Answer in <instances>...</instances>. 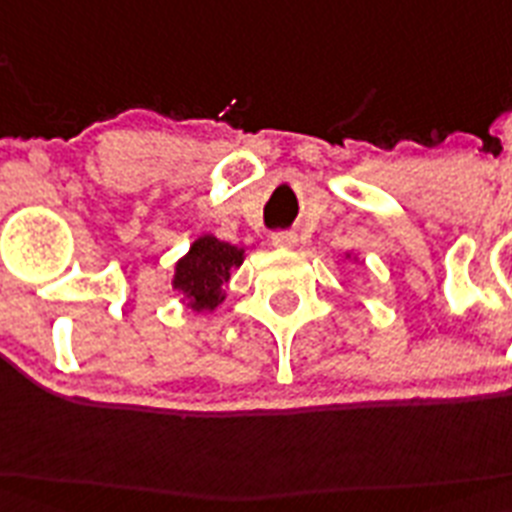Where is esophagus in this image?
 Returning <instances> with one entry per match:
<instances>
[{"instance_id":"1","label":"esophagus","mask_w":512,"mask_h":512,"mask_svg":"<svg viewBox=\"0 0 512 512\" xmlns=\"http://www.w3.org/2000/svg\"><path fill=\"white\" fill-rule=\"evenodd\" d=\"M270 242H273V247H281V249H291L296 247V234L294 231H276V234H270Z\"/></svg>"}]
</instances>
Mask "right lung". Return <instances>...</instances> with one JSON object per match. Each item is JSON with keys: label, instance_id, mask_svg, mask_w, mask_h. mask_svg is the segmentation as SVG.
I'll use <instances>...</instances> for the list:
<instances>
[{"label": "right lung", "instance_id": "obj_1", "mask_svg": "<svg viewBox=\"0 0 512 512\" xmlns=\"http://www.w3.org/2000/svg\"><path fill=\"white\" fill-rule=\"evenodd\" d=\"M244 263V249L221 242L213 234L195 239L190 252L176 263L174 289L182 291L187 307L195 312H213L226 299V281L231 270Z\"/></svg>", "mask_w": 512, "mask_h": 512}]
</instances>
